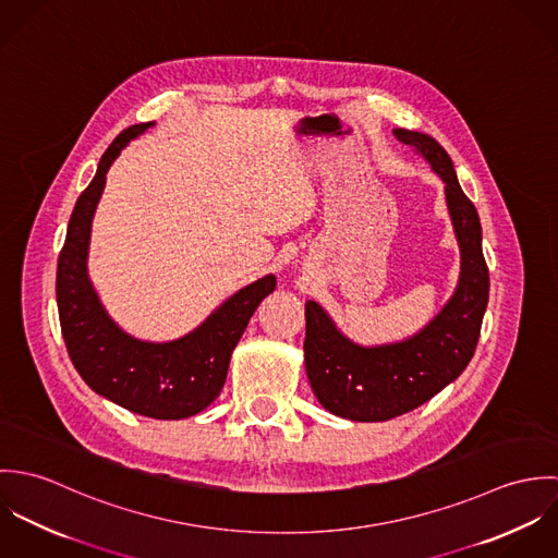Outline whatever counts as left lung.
Returning a JSON list of instances; mask_svg holds the SVG:
<instances>
[{"label": "left lung", "instance_id": "1", "mask_svg": "<svg viewBox=\"0 0 558 558\" xmlns=\"http://www.w3.org/2000/svg\"><path fill=\"white\" fill-rule=\"evenodd\" d=\"M445 182L447 208L460 244V281L451 301L421 332L398 343L363 348L337 330L310 301L305 305V369L319 403L343 418L376 423L405 414L440 393L471 363L487 307L489 272L481 251L477 208L464 195L453 162L429 135L396 129Z\"/></svg>", "mask_w": 558, "mask_h": 558}]
</instances>
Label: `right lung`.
<instances>
[{
    "label": "right lung",
    "mask_w": 558,
    "mask_h": 558,
    "mask_svg": "<svg viewBox=\"0 0 558 558\" xmlns=\"http://www.w3.org/2000/svg\"><path fill=\"white\" fill-rule=\"evenodd\" d=\"M153 124L122 131L81 193L58 259L56 296L66 350L85 385L131 412L165 421L193 416L221 393L232 352L277 279L266 275L242 288L193 332L167 343L140 341L107 316L87 279L92 219L111 162Z\"/></svg>",
    "instance_id": "add662e5"
}]
</instances>
